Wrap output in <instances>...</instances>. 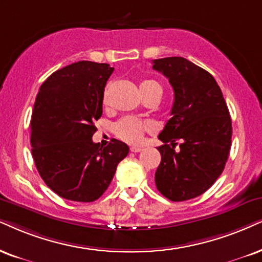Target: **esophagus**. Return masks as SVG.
Masks as SVG:
<instances>
[{
    "mask_svg": "<svg viewBox=\"0 0 262 262\" xmlns=\"http://www.w3.org/2000/svg\"><path fill=\"white\" fill-rule=\"evenodd\" d=\"M142 150L141 147H138V146H132L130 147V151L134 152V154H137V152H140Z\"/></svg>",
    "mask_w": 262,
    "mask_h": 262,
    "instance_id": "1",
    "label": "esophagus"
}]
</instances>
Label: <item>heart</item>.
Here are the masks:
<instances>
[{"instance_id":"1","label":"heart","mask_w":262,"mask_h":262,"mask_svg":"<svg viewBox=\"0 0 262 262\" xmlns=\"http://www.w3.org/2000/svg\"><path fill=\"white\" fill-rule=\"evenodd\" d=\"M141 93H146L150 91H161L162 87L158 82L154 81V79H145L140 84ZM107 92L104 93V102H106ZM155 124L150 121H141L135 117H123L120 121L116 122L114 125V132L116 137L121 140H123L128 144L137 145L142 140L144 135L146 133H152L155 132Z\"/></svg>"}]
</instances>
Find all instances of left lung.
<instances>
[{
  "label": "left lung",
  "mask_w": 262,
  "mask_h": 262,
  "mask_svg": "<svg viewBox=\"0 0 262 262\" xmlns=\"http://www.w3.org/2000/svg\"><path fill=\"white\" fill-rule=\"evenodd\" d=\"M152 64L174 89L171 118L158 135L163 145L158 147L162 158L156 186L173 202L192 200L223 173L232 138L230 112L216 81L204 69L181 57Z\"/></svg>",
  "instance_id": "left-lung-1"
}]
</instances>
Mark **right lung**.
<instances>
[{
    "label": "right lung",
    "instance_id": "1",
    "mask_svg": "<svg viewBox=\"0 0 262 262\" xmlns=\"http://www.w3.org/2000/svg\"><path fill=\"white\" fill-rule=\"evenodd\" d=\"M114 68L77 61L53 72L39 88L31 117V152L46 185L58 196L93 202L107 190L127 144L93 142L104 89Z\"/></svg>",
    "mask_w": 262,
    "mask_h": 262
}]
</instances>
